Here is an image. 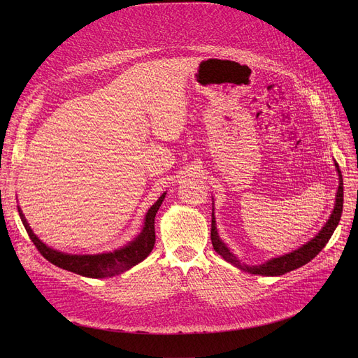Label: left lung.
I'll return each instance as SVG.
<instances>
[{"label":"left lung","instance_id":"8db88e82","mask_svg":"<svg viewBox=\"0 0 358 358\" xmlns=\"http://www.w3.org/2000/svg\"><path fill=\"white\" fill-rule=\"evenodd\" d=\"M336 171L340 174V187H338L336 192V199H335V208L334 212L331 215V217L328 219L327 224L322 228V231L319 232L313 239H310L308 243H305L303 247H300L299 250L289 252L286 255H281L278 258H273L268 259L267 262L261 266H247L242 264V262L229 251V248L224 245V243L220 241L217 231H216V220L212 212V231H210V238H212V243L215 251L224 259L231 262L235 267H238L239 270L250 273V274H259V275H281L286 274L289 271H293L299 267H302L310 259H313L319 252H321L325 245L328 243V241L331 239L335 228L338 227L341 219V213H343V204H344V187H343V174L341 169L338 166V164L335 162Z\"/></svg>","mask_w":358,"mask_h":358}]
</instances>
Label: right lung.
Masks as SVG:
<instances>
[{"instance_id": "1", "label": "right lung", "mask_w": 358, "mask_h": 358, "mask_svg": "<svg viewBox=\"0 0 358 358\" xmlns=\"http://www.w3.org/2000/svg\"><path fill=\"white\" fill-rule=\"evenodd\" d=\"M165 194L166 193H164L158 199V201L152 204V208L148 210L145 217L143 231L138 238L129 242L126 247L120 250L107 252V254H97V255H72V254L59 252L46 247V243H43L31 232L30 227L24 219V215L22 213L20 209H18V213H20L22 222L31 242L34 243V247L49 262H52L53 266L72 271L75 274L84 275V277L104 278V277H113V275H119L124 273L126 270L136 266L138 262L143 261L150 254V251H152L155 245V215L165 199Z\"/></svg>"}]
</instances>
